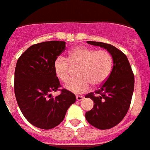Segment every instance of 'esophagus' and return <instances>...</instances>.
<instances>
[{"mask_svg":"<svg viewBox=\"0 0 150 150\" xmlns=\"http://www.w3.org/2000/svg\"><path fill=\"white\" fill-rule=\"evenodd\" d=\"M84 98V96H76V100L77 101H81Z\"/></svg>","mask_w":150,"mask_h":150,"instance_id":"obj_1","label":"esophagus"}]
</instances>
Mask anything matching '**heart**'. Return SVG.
Masks as SVG:
<instances>
[{
  "mask_svg": "<svg viewBox=\"0 0 150 150\" xmlns=\"http://www.w3.org/2000/svg\"><path fill=\"white\" fill-rule=\"evenodd\" d=\"M112 66V58L106 51L78 47L69 52L68 60L62 56L56 58L54 71L60 81L66 82L70 78L71 68L79 67V79L64 85L67 90L79 94L89 89L91 84L96 86L103 83L110 74Z\"/></svg>",
  "mask_w": 150,
  "mask_h": 150,
  "instance_id": "heart-1",
  "label": "heart"
}]
</instances>
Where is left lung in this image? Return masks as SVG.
<instances>
[{"label": "left lung", "mask_w": 150, "mask_h": 150, "mask_svg": "<svg viewBox=\"0 0 150 150\" xmlns=\"http://www.w3.org/2000/svg\"><path fill=\"white\" fill-rule=\"evenodd\" d=\"M87 43L106 49L112 58L110 75L96 92L98 96L89 93L86 96L95 103L86 112V120L97 129H108L119 124L129 110L134 90V75L127 57L120 50L103 42L88 41Z\"/></svg>", "instance_id": "obj_1"}]
</instances>
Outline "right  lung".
<instances>
[{"instance_id":"right-lung-1","label":"right lung","mask_w":150,"mask_h":150,"mask_svg":"<svg viewBox=\"0 0 150 150\" xmlns=\"http://www.w3.org/2000/svg\"><path fill=\"white\" fill-rule=\"evenodd\" d=\"M65 49V42L45 41L29 47L18 58L14 71V93L25 119L42 129L55 127L75 102L72 92L62 89L59 96L52 92L60 87L54 62Z\"/></svg>"}]
</instances>
